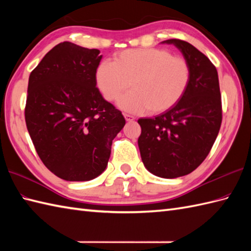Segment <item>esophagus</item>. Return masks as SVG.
<instances>
[{"label": "esophagus", "instance_id": "esophagus-1", "mask_svg": "<svg viewBox=\"0 0 251 251\" xmlns=\"http://www.w3.org/2000/svg\"><path fill=\"white\" fill-rule=\"evenodd\" d=\"M124 117H125V120H126L127 122L135 121V117L132 116V115H130V114H124Z\"/></svg>", "mask_w": 251, "mask_h": 251}]
</instances>
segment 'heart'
<instances>
[{"label": "heart", "mask_w": 251, "mask_h": 251, "mask_svg": "<svg viewBox=\"0 0 251 251\" xmlns=\"http://www.w3.org/2000/svg\"><path fill=\"white\" fill-rule=\"evenodd\" d=\"M191 77L185 58L163 49L126 50L114 62L102 61L96 72L98 87L108 101H116L130 86L134 89L120 100L128 112L149 109L153 114L172 109L183 97Z\"/></svg>", "instance_id": "1"}]
</instances>
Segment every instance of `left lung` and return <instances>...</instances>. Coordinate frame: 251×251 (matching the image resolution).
I'll return each mask as SVG.
<instances>
[{"instance_id":"1","label":"left lung","mask_w":251,"mask_h":251,"mask_svg":"<svg viewBox=\"0 0 251 251\" xmlns=\"http://www.w3.org/2000/svg\"><path fill=\"white\" fill-rule=\"evenodd\" d=\"M188 60L189 86L172 109L154 119H139L140 155L149 172L177 178L193 172L209 154L219 134L222 104L216 67L193 45L170 39Z\"/></svg>"}]
</instances>
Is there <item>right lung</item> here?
I'll use <instances>...</instances> for the list:
<instances>
[{
  "label": "right lung",
  "mask_w": 251,
  "mask_h": 251,
  "mask_svg": "<svg viewBox=\"0 0 251 251\" xmlns=\"http://www.w3.org/2000/svg\"><path fill=\"white\" fill-rule=\"evenodd\" d=\"M99 54L62 42L29 76L26 128L41 161L67 181H88L102 174L112 141L126 123L96 87Z\"/></svg>",
  "instance_id": "obj_1"
}]
</instances>
